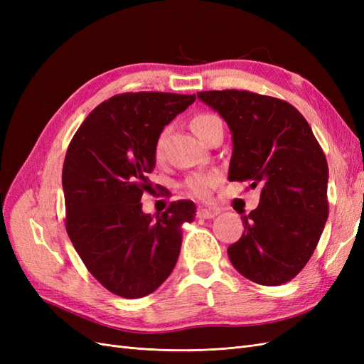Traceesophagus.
I'll use <instances>...</instances> for the list:
<instances>
[{
	"label": "esophagus",
	"instance_id": "esophagus-1",
	"mask_svg": "<svg viewBox=\"0 0 364 364\" xmlns=\"http://www.w3.org/2000/svg\"><path fill=\"white\" fill-rule=\"evenodd\" d=\"M220 214V209L211 205H199L197 206V217L200 218H213Z\"/></svg>",
	"mask_w": 364,
	"mask_h": 364
}]
</instances>
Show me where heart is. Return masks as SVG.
Listing matches in <instances>:
<instances>
[{"label":"heart","mask_w":364,"mask_h":364,"mask_svg":"<svg viewBox=\"0 0 364 364\" xmlns=\"http://www.w3.org/2000/svg\"><path fill=\"white\" fill-rule=\"evenodd\" d=\"M191 129L194 130V134L199 136L203 142L214 135L215 132L223 130V123L217 115L209 114V112H200L193 117L191 119ZM167 130H164L162 134L158 136L156 144H155V156L161 158L164 153V139ZM220 182V174L217 171H209V173H199L194 174L191 178L186 179L185 186L191 194L196 197H200V199H206V197L211 196L215 186Z\"/></svg>","instance_id":"obj_1"}]
</instances>
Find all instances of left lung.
Masks as SVG:
<instances>
[{
    "mask_svg": "<svg viewBox=\"0 0 364 364\" xmlns=\"http://www.w3.org/2000/svg\"><path fill=\"white\" fill-rule=\"evenodd\" d=\"M197 97L232 132L229 181L261 186L258 208L241 215L243 235L228 247L230 262L261 285L291 281L311 258L328 218L321 144L302 114L281 98L243 90Z\"/></svg>",
    "mask_w": 364,
    "mask_h": 364,
    "instance_id": "left-lung-1",
    "label": "left lung"
}]
</instances>
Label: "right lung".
<instances>
[{
  "instance_id": "right-lung-1",
  "label": "right lung",
  "mask_w": 364,
  "mask_h": 364,
  "mask_svg": "<svg viewBox=\"0 0 364 364\" xmlns=\"http://www.w3.org/2000/svg\"><path fill=\"white\" fill-rule=\"evenodd\" d=\"M196 95L124 92L98 105L74 134L63 162L65 228L86 269L111 293L136 299L170 277L193 222L191 200L153 218L141 197L151 190L155 144L164 126Z\"/></svg>"
}]
</instances>
